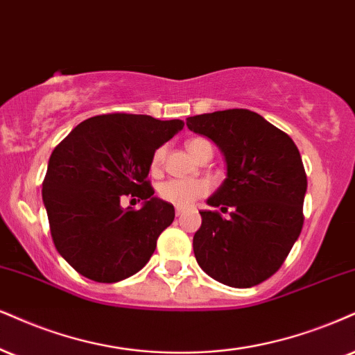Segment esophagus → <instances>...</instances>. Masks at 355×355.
<instances>
[{
    "instance_id": "34e87169",
    "label": "esophagus",
    "mask_w": 355,
    "mask_h": 355,
    "mask_svg": "<svg viewBox=\"0 0 355 355\" xmlns=\"http://www.w3.org/2000/svg\"><path fill=\"white\" fill-rule=\"evenodd\" d=\"M186 212V209L184 207H176V216L179 217V216H182V214Z\"/></svg>"
}]
</instances>
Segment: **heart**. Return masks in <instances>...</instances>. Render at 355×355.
I'll return each mask as SVG.
<instances>
[{
  "instance_id": "obj_1",
  "label": "heart",
  "mask_w": 355,
  "mask_h": 355,
  "mask_svg": "<svg viewBox=\"0 0 355 355\" xmlns=\"http://www.w3.org/2000/svg\"><path fill=\"white\" fill-rule=\"evenodd\" d=\"M205 144H211L207 139L194 138L187 141V148L194 156H198L199 150ZM164 146H159L153 153L150 161L151 173H157L164 159ZM211 192V182L207 179H168L157 186V196L164 202H169L176 207H189L196 200L204 198Z\"/></svg>"
}]
</instances>
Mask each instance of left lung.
<instances>
[{
    "instance_id": "1",
    "label": "left lung",
    "mask_w": 355,
    "mask_h": 355,
    "mask_svg": "<svg viewBox=\"0 0 355 355\" xmlns=\"http://www.w3.org/2000/svg\"><path fill=\"white\" fill-rule=\"evenodd\" d=\"M187 128L211 138L225 156L227 178L207 199L192 247L209 277L234 288L268 279L303 229L308 179L293 139L255 112L232 108L189 116ZM231 209L224 219L215 211Z\"/></svg>"
}]
</instances>
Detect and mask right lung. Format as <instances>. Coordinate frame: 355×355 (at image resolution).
Returning a JSON list of instances; mask_svg holds the SVG:
<instances>
[{
	"label": "right lung",
	"instance_id": "1",
	"mask_svg": "<svg viewBox=\"0 0 355 355\" xmlns=\"http://www.w3.org/2000/svg\"><path fill=\"white\" fill-rule=\"evenodd\" d=\"M182 120L107 113L78 123L49 157L42 200L57 252L98 283H116L150 261L174 220L173 204L155 198L150 161ZM123 198L144 200L139 211Z\"/></svg>",
	"mask_w": 355,
	"mask_h": 355
}]
</instances>
